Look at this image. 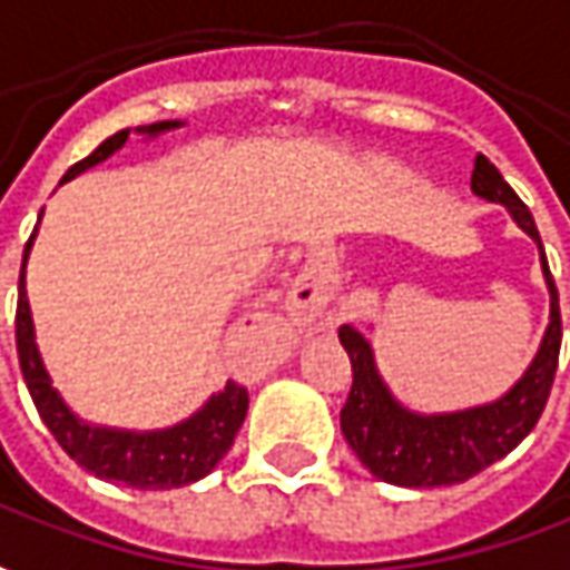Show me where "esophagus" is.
Returning a JSON list of instances; mask_svg holds the SVG:
<instances>
[{
  "label": "esophagus",
  "instance_id": "esophagus-1",
  "mask_svg": "<svg viewBox=\"0 0 570 570\" xmlns=\"http://www.w3.org/2000/svg\"><path fill=\"white\" fill-rule=\"evenodd\" d=\"M331 303V286L322 274L305 271L296 277V284L286 296V312L296 324H315L324 315V308Z\"/></svg>",
  "mask_w": 570,
  "mask_h": 570
}]
</instances>
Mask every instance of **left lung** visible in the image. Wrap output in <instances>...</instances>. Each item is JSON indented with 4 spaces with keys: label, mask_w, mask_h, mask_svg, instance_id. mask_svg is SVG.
<instances>
[{
    "label": "left lung",
    "mask_w": 570,
    "mask_h": 570,
    "mask_svg": "<svg viewBox=\"0 0 570 570\" xmlns=\"http://www.w3.org/2000/svg\"><path fill=\"white\" fill-rule=\"evenodd\" d=\"M470 188L482 202L504 207L511 220L540 248L542 277L549 289V324H546L533 363L527 365V372L499 401L476 403V406L451 410V413H420V410L403 406L384 384L368 337L353 324L341 327V344L353 363V387L341 410L344 439L375 480L403 485V489L454 485V482L476 476L480 470L501 461L504 454H511L542 416V406L549 401L552 379L559 368V289L549 274V262L542 252L533 214L520 202L518 191L504 183L495 164H489L482 154H476Z\"/></svg>",
    "instance_id": "8db88e82"
}]
</instances>
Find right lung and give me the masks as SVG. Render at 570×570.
Here are the masks:
<instances>
[{
    "label": "right lung",
    "instance_id": "obj_1",
    "mask_svg": "<svg viewBox=\"0 0 570 570\" xmlns=\"http://www.w3.org/2000/svg\"><path fill=\"white\" fill-rule=\"evenodd\" d=\"M186 126L179 119L167 122H154V126H138L135 131L145 138H157L164 131ZM131 128H122L116 135H109L100 148L88 154L85 160H78L75 167L62 176V183H69L75 176H81L85 169L104 164L116 150H122L128 141ZM43 217V210H40ZM40 224V220H37ZM37 229L30 233L28 246H24V265H21V281H18V315H14V337H18V363L21 375L28 382L33 406L40 413V420L47 422L52 439L62 444V451L69 454L78 466L90 470L94 476L109 482H122L131 489H179L188 482H198L207 476L217 463L224 461L229 444L236 439L239 425L246 420L248 391L243 384L226 382L224 391L210 394L188 420L167 425V429H116V425H94L81 420L69 403L62 401V394L52 387L50 372L43 365V356L37 350V334H33V315H30L28 286V255L33 246Z\"/></svg>",
    "mask_w": 570,
    "mask_h": 570
}]
</instances>
